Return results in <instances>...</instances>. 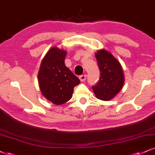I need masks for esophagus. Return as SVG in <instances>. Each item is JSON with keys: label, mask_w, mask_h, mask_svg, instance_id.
<instances>
[{"label": "esophagus", "mask_w": 155, "mask_h": 155, "mask_svg": "<svg viewBox=\"0 0 155 155\" xmlns=\"http://www.w3.org/2000/svg\"><path fill=\"white\" fill-rule=\"evenodd\" d=\"M86 79H87V75H81L79 76V79L80 81H81V82H84V81H85Z\"/></svg>", "instance_id": "34e87169"}]
</instances>
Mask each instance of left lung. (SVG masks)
<instances>
[{"mask_svg":"<svg viewBox=\"0 0 155 155\" xmlns=\"http://www.w3.org/2000/svg\"><path fill=\"white\" fill-rule=\"evenodd\" d=\"M100 68L99 82L92 89L99 100L108 101L120 92L124 84V74L120 63L113 55L105 50H100L95 53Z\"/></svg>","mask_w":155,"mask_h":155,"instance_id":"1","label":"left lung"}]
</instances>
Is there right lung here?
<instances>
[{
  "mask_svg": "<svg viewBox=\"0 0 155 155\" xmlns=\"http://www.w3.org/2000/svg\"><path fill=\"white\" fill-rule=\"evenodd\" d=\"M66 51L53 47L41 63L38 82L42 94L55 105H62L72 97L80 80L65 65Z\"/></svg>",
  "mask_w": 155,
  "mask_h": 155,
  "instance_id": "add662e5",
  "label": "right lung"
}]
</instances>
